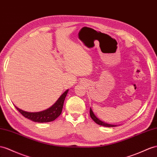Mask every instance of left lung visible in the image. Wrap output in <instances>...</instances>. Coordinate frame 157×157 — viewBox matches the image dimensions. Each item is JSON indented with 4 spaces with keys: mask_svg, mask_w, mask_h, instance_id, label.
<instances>
[{
    "mask_svg": "<svg viewBox=\"0 0 157 157\" xmlns=\"http://www.w3.org/2000/svg\"><path fill=\"white\" fill-rule=\"evenodd\" d=\"M90 116H91V119H93L94 121L97 123V124H100V125H102V126H104V127H115L116 125L115 124H107V123H104V122H103V121H101V120H99L97 117H96V116L94 115V112L92 111V110H91V109L90 108Z\"/></svg>",
    "mask_w": 157,
    "mask_h": 157,
    "instance_id": "8db88e82",
    "label": "left lung"
}]
</instances>
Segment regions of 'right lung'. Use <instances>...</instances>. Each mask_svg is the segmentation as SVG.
<instances>
[{
  "label": "right lung",
  "instance_id": "obj_1",
  "mask_svg": "<svg viewBox=\"0 0 157 157\" xmlns=\"http://www.w3.org/2000/svg\"><path fill=\"white\" fill-rule=\"evenodd\" d=\"M68 92V90H66L64 93L60 96L59 98L58 99L53 105L49 109L44 110L43 111L36 112V113H30V112H26L23 110L20 109L19 108L16 107L17 109L20 113H21L24 117L33 121L34 122L38 123H47L50 122L52 121H54L56 118H58L60 114L62 113V108L63 105V102L66 95Z\"/></svg>",
  "mask_w": 157,
  "mask_h": 157
}]
</instances>
